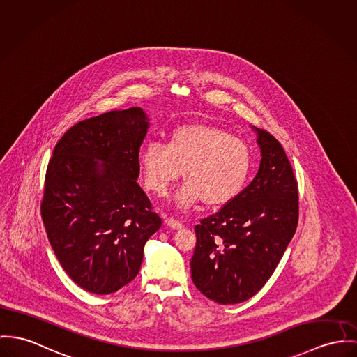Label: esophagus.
I'll list each match as a JSON object with an SVG mask.
<instances>
[{
  "mask_svg": "<svg viewBox=\"0 0 357 357\" xmlns=\"http://www.w3.org/2000/svg\"><path fill=\"white\" fill-rule=\"evenodd\" d=\"M165 224L171 228H175V229H181L183 227V222L181 220L174 219V218H167Z\"/></svg>",
  "mask_w": 357,
  "mask_h": 357,
  "instance_id": "34e87169",
  "label": "esophagus"
}]
</instances>
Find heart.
<instances>
[{"mask_svg": "<svg viewBox=\"0 0 357 357\" xmlns=\"http://www.w3.org/2000/svg\"><path fill=\"white\" fill-rule=\"evenodd\" d=\"M145 188L163 197L171 185L188 179L176 192V206L186 209L205 199L209 205L232 201L248 181L252 153L246 141L229 132L206 125L175 129L168 142H148L138 158Z\"/></svg>", "mask_w": 357, "mask_h": 357, "instance_id": "heart-1", "label": "heart"}]
</instances>
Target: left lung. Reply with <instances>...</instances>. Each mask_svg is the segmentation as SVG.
<instances>
[{
    "label": "left lung",
    "instance_id": "obj_1",
    "mask_svg": "<svg viewBox=\"0 0 357 357\" xmlns=\"http://www.w3.org/2000/svg\"><path fill=\"white\" fill-rule=\"evenodd\" d=\"M261 165L245 190L194 227V285L208 299L236 304L252 298L273 275L295 235L299 188L281 144L257 129Z\"/></svg>",
    "mask_w": 357,
    "mask_h": 357
}]
</instances>
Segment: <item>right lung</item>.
I'll use <instances>...</instances> for the list:
<instances>
[{
	"mask_svg": "<svg viewBox=\"0 0 357 357\" xmlns=\"http://www.w3.org/2000/svg\"><path fill=\"white\" fill-rule=\"evenodd\" d=\"M146 129L138 107L105 112L72 126L49 160L40 215L61 266L86 292L109 295L129 284L162 227L137 183Z\"/></svg>",
	"mask_w": 357,
	"mask_h": 357,
	"instance_id": "1",
	"label": "right lung"
}]
</instances>
